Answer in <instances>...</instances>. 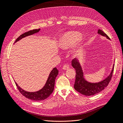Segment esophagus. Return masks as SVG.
<instances>
[{
    "label": "esophagus",
    "instance_id": "obj_1",
    "mask_svg": "<svg viewBox=\"0 0 123 123\" xmlns=\"http://www.w3.org/2000/svg\"><path fill=\"white\" fill-rule=\"evenodd\" d=\"M69 68V65L68 64H65L64 66H63L62 69L64 70H67Z\"/></svg>",
    "mask_w": 123,
    "mask_h": 123
}]
</instances>
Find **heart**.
Here are the masks:
<instances>
[{
    "label": "heart",
    "mask_w": 123,
    "mask_h": 123,
    "mask_svg": "<svg viewBox=\"0 0 123 123\" xmlns=\"http://www.w3.org/2000/svg\"><path fill=\"white\" fill-rule=\"evenodd\" d=\"M80 34L77 32H71L67 33L63 36L61 40V47L63 49H68L76 44L80 38ZM83 51V47L79 44L74 50V54L76 56L80 55Z\"/></svg>",
    "instance_id": "1"
}]
</instances>
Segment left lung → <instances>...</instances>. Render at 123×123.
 <instances>
[{
	"label": "left lung",
	"instance_id": "1",
	"mask_svg": "<svg viewBox=\"0 0 123 123\" xmlns=\"http://www.w3.org/2000/svg\"><path fill=\"white\" fill-rule=\"evenodd\" d=\"M98 33L99 34L106 36L107 38L109 39V36L101 30L98 29ZM72 66L76 71L75 81L74 85V89L81 94L86 96H90L102 91L109 84L112 76L114 64L110 75L106 79L97 83H89L84 79L82 69L76 58H74L72 61Z\"/></svg>",
	"mask_w": 123,
	"mask_h": 123
}]
</instances>
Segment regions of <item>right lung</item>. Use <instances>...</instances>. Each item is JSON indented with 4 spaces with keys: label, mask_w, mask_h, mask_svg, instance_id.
I'll return each mask as SVG.
<instances>
[{
    "label": "right lung",
    "mask_w": 123,
    "mask_h": 123,
    "mask_svg": "<svg viewBox=\"0 0 123 123\" xmlns=\"http://www.w3.org/2000/svg\"><path fill=\"white\" fill-rule=\"evenodd\" d=\"M39 30L40 29H34L33 30H31L27 32L24 33V34H21L16 39L15 43L17 42V41L19 40L24 37H25L26 36L32 35L35 33L38 32ZM58 70L57 69V68H53V69L50 72L49 77H48L47 82L45 85L44 86V87L41 90L36 92H30L25 91L23 90V89H22L20 87L18 86L16 83H15V84L18 90L20 92V93L24 96H25V98L33 100H37H37H42L48 98L51 95L52 93L53 92L54 88L55 79L58 75Z\"/></svg>",
    "instance_id": "obj_1"
}]
</instances>
